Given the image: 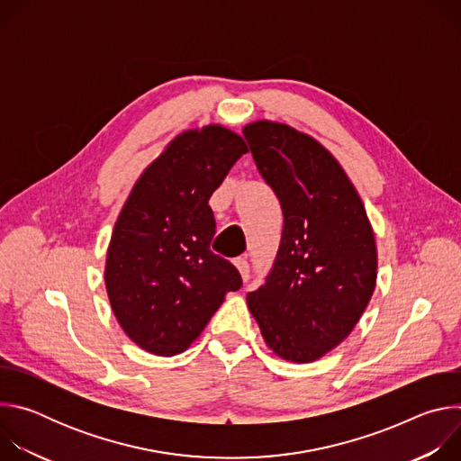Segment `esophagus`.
<instances>
[{
    "label": "esophagus",
    "instance_id": "1",
    "mask_svg": "<svg viewBox=\"0 0 461 461\" xmlns=\"http://www.w3.org/2000/svg\"><path fill=\"white\" fill-rule=\"evenodd\" d=\"M233 265L237 267V270L240 272V277L244 279V281H248V277H249V265H248V258L246 257H237L235 260H233Z\"/></svg>",
    "mask_w": 461,
    "mask_h": 461
}]
</instances>
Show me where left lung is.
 I'll use <instances>...</instances> for the list:
<instances>
[{"label": "left lung", "mask_w": 461, "mask_h": 461, "mask_svg": "<svg viewBox=\"0 0 461 461\" xmlns=\"http://www.w3.org/2000/svg\"><path fill=\"white\" fill-rule=\"evenodd\" d=\"M242 133L285 217L274 268L248 308L274 354L312 363L348 338L374 294V231L345 169L315 139L270 120Z\"/></svg>", "instance_id": "1"}]
</instances>
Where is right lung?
Here are the masks:
<instances>
[{"mask_svg":"<svg viewBox=\"0 0 461 461\" xmlns=\"http://www.w3.org/2000/svg\"><path fill=\"white\" fill-rule=\"evenodd\" d=\"M244 153L242 137L224 125L184 131L127 196L104 276L122 330L146 352H184L226 294L242 286L231 262L210 249L215 217L208 201Z\"/></svg>","mask_w":461,"mask_h":461,"instance_id":"add662e5","label":"right lung"}]
</instances>
